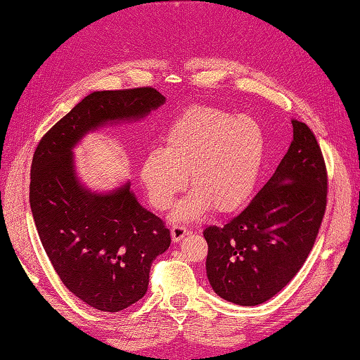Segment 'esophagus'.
I'll return each mask as SVG.
<instances>
[{
  "label": "esophagus",
  "mask_w": 360,
  "mask_h": 360,
  "mask_svg": "<svg viewBox=\"0 0 360 360\" xmlns=\"http://www.w3.org/2000/svg\"><path fill=\"white\" fill-rule=\"evenodd\" d=\"M188 234V229L186 226H173L172 228V240L178 243Z\"/></svg>",
  "instance_id": "1"
}]
</instances>
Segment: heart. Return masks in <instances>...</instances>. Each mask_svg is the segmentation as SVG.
<instances>
[{"mask_svg":"<svg viewBox=\"0 0 360 360\" xmlns=\"http://www.w3.org/2000/svg\"><path fill=\"white\" fill-rule=\"evenodd\" d=\"M265 154L264 131L251 117L192 105L168 126L162 150L140 160L139 179L158 210L172 207L188 182L192 190L176 206L174 223L192 221L214 206L232 212L250 198Z\"/></svg>","mask_w":360,"mask_h":360,"instance_id":"b5f03b06","label":"heart"}]
</instances>
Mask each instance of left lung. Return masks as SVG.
Masks as SVG:
<instances>
[{
  "mask_svg": "<svg viewBox=\"0 0 360 360\" xmlns=\"http://www.w3.org/2000/svg\"><path fill=\"white\" fill-rule=\"evenodd\" d=\"M293 140L240 214L204 229L206 273L218 297L257 306L290 283L311 252L326 209L328 176L314 132L292 120Z\"/></svg>",
  "mask_w": 360,
  "mask_h": 360,
  "instance_id": "8db88e82",
  "label": "left lung"
}]
</instances>
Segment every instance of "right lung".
<instances>
[{"instance_id": "right-lung-1", "label": "right lung", "mask_w": 360, "mask_h": 360, "mask_svg": "<svg viewBox=\"0 0 360 360\" xmlns=\"http://www.w3.org/2000/svg\"><path fill=\"white\" fill-rule=\"evenodd\" d=\"M164 103L151 87L94 91L34 153L30 202L40 242L63 285L98 311L118 312L143 298L153 260L168 250L172 237L137 201L129 181L109 192L84 186L73 150L87 134L137 122Z\"/></svg>"}]
</instances>
